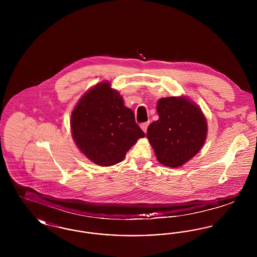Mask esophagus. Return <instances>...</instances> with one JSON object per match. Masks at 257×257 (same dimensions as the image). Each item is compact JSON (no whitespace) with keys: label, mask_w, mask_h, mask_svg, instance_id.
<instances>
[{"label":"esophagus","mask_w":257,"mask_h":257,"mask_svg":"<svg viewBox=\"0 0 257 257\" xmlns=\"http://www.w3.org/2000/svg\"><path fill=\"white\" fill-rule=\"evenodd\" d=\"M148 125H149V121H147V122L141 124V128H142V130H143L145 133H147V127H148Z\"/></svg>","instance_id":"obj_1"}]
</instances>
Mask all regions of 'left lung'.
<instances>
[{"mask_svg":"<svg viewBox=\"0 0 257 257\" xmlns=\"http://www.w3.org/2000/svg\"><path fill=\"white\" fill-rule=\"evenodd\" d=\"M159 119L147 128V137L160 164L179 168L199 152L207 138L206 117L186 96L161 98Z\"/></svg>","mask_w":257,"mask_h":257,"instance_id":"obj_1","label":"left lung"}]
</instances>
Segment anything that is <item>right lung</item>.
<instances>
[{
    "label": "right lung",
    "instance_id": "1",
    "mask_svg": "<svg viewBox=\"0 0 257 257\" xmlns=\"http://www.w3.org/2000/svg\"><path fill=\"white\" fill-rule=\"evenodd\" d=\"M71 135L80 151L92 163L110 167L120 163L146 135L124 106L118 90L103 81L79 99L71 112Z\"/></svg>",
    "mask_w": 257,
    "mask_h": 257
}]
</instances>
